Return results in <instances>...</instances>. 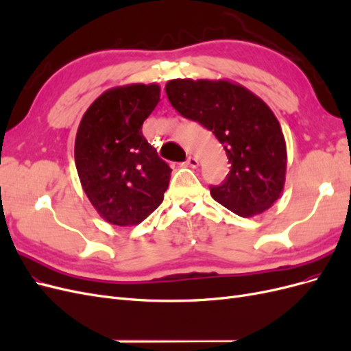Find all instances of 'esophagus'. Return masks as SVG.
<instances>
[{
    "label": "esophagus",
    "mask_w": 351,
    "mask_h": 351,
    "mask_svg": "<svg viewBox=\"0 0 351 351\" xmlns=\"http://www.w3.org/2000/svg\"><path fill=\"white\" fill-rule=\"evenodd\" d=\"M186 167H190V168H196L197 165H199V162H197V159L195 158V156H189L187 159H186Z\"/></svg>",
    "instance_id": "34e87169"
}]
</instances>
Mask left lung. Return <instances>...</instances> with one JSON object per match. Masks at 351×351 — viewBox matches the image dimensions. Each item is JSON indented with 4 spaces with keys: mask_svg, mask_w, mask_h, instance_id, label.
Instances as JSON below:
<instances>
[{
    "mask_svg": "<svg viewBox=\"0 0 351 351\" xmlns=\"http://www.w3.org/2000/svg\"><path fill=\"white\" fill-rule=\"evenodd\" d=\"M169 104L224 147L230 173L210 196L240 217L262 214L284 189L287 149L274 112L256 95L227 80H169Z\"/></svg>",
    "mask_w": 351,
    "mask_h": 351,
    "instance_id": "left-lung-1",
    "label": "left lung"
}]
</instances>
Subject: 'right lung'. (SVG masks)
<instances>
[{"label": "right lung", "instance_id": "right-lung-1", "mask_svg": "<svg viewBox=\"0 0 351 351\" xmlns=\"http://www.w3.org/2000/svg\"><path fill=\"white\" fill-rule=\"evenodd\" d=\"M159 86L129 84L104 92L84 112L74 161L84 193L114 226H137L162 204L171 168L147 143L142 124Z\"/></svg>", "mask_w": 351, "mask_h": 351}]
</instances>
